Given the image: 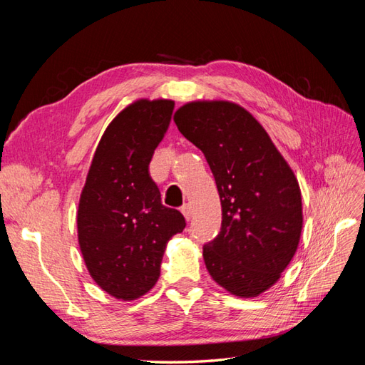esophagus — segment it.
I'll use <instances>...</instances> for the list:
<instances>
[{
	"label": "esophagus",
	"mask_w": 365,
	"mask_h": 365,
	"mask_svg": "<svg viewBox=\"0 0 365 365\" xmlns=\"http://www.w3.org/2000/svg\"><path fill=\"white\" fill-rule=\"evenodd\" d=\"M181 212H182V215H184V217L187 219V220H190L192 219V207H190V204H184L182 207H181Z\"/></svg>",
	"instance_id": "esophagus-1"
}]
</instances>
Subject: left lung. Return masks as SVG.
<instances>
[{
	"label": "left lung",
	"instance_id": "1",
	"mask_svg": "<svg viewBox=\"0 0 365 365\" xmlns=\"http://www.w3.org/2000/svg\"><path fill=\"white\" fill-rule=\"evenodd\" d=\"M175 123L200 148L222 205L217 236L204 244L213 280L256 297L280 279L300 242L302 193L291 168L259 121L230 102H193Z\"/></svg>",
	"mask_w": 365,
	"mask_h": 365
}]
</instances>
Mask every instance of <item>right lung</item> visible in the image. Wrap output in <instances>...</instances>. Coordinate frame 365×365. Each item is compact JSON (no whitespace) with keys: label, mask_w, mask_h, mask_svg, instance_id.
<instances>
[{"label":"right lung","mask_w":365,"mask_h":365,"mask_svg":"<svg viewBox=\"0 0 365 365\" xmlns=\"http://www.w3.org/2000/svg\"><path fill=\"white\" fill-rule=\"evenodd\" d=\"M173 108L172 101H138L123 109L98 143L81 195L77 233L86 268L120 300L153 288L165 244L185 228L149 173Z\"/></svg>","instance_id":"add662e5"}]
</instances>
